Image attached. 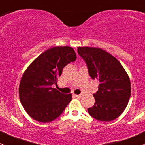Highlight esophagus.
<instances>
[{"label":"esophagus","mask_w":145,"mask_h":145,"mask_svg":"<svg viewBox=\"0 0 145 145\" xmlns=\"http://www.w3.org/2000/svg\"><path fill=\"white\" fill-rule=\"evenodd\" d=\"M75 96L76 97H78V98H81V97H82V95H75Z\"/></svg>","instance_id":"esophagus-1"}]
</instances>
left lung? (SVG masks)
<instances>
[{
  "instance_id": "left-lung-1",
  "label": "left lung",
  "mask_w": 145,
  "mask_h": 145,
  "mask_svg": "<svg viewBox=\"0 0 145 145\" xmlns=\"http://www.w3.org/2000/svg\"><path fill=\"white\" fill-rule=\"evenodd\" d=\"M78 55L85 60L89 76L100 82L93 94L95 105L88 109L97 120L109 122L124 112L131 95L130 80L121 63L109 53L98 48L78 47Z\"/></svg>"
}]
</instances>
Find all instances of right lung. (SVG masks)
I'll return each instance as SVG.
<instances>
[{"label": "right lung", "instance_id": "1", "mask_svg": "<svg viewBox=\"0 0 145 145\" xmlns=\"http://www.w3.org/2000/svg\"><path fill=\"white\" fill-rule=\"evenodd\" d=\"M71 47H53L40 55L25 71L19 85L23 108L38 122H50L58 118L72 100L52 88L68 63L76 60Z\"/></svg>", "mask_w": 145, "mask_h": 145}]
</instances>
